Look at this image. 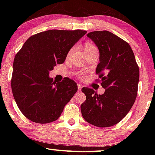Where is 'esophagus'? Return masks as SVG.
Masks as SVG:
<instances>
[{"mask_svg":"<svg viewBox=\"0 0 155 155\" xmlns=\"http://www.w3.org/2000/svg\"><path fill=\"white\" fill-rule=\"evenodd\" d=\"M77 87H78V91L80 92L81 90V88H82V86H81V85L80 84H78Z\"/></svg>","mask_w":155,"mask_h":155,"instance_id":"obj_1","label":"esophagus"}]
</instances>
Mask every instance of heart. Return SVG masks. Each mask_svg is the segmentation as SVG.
<instances>
[{"label":"heart","mask_w":155,"mask_h":155,"mask_svg":"<svg viewBox=\"0 0 155 155\" xmlns=\"http://www.w3.org/2000/svg\"><path fill=\"white\" fill-rule=\"evenodd\" d=\"M74 49H75V47H72L71 49L69 50L68 53V57H69L71 54V53L73 52V51H74ZM84 49H85V51H86V52H87V51H92V50H97V47H96L93 44L90 43V42H87V43L85 44ZM79 75L80 77H81V78L84 77L83 73H79Z\"/></svg>","instance_id":"heart-1"}]
</instances>
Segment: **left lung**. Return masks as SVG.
I'll list each match as a JSON object with an SVG mask.
<instances>
[{
  "label": "left lung",
  "instance_id": "obj_1",
  "mask_svg": "<svg viewBox=\"0 0 155 155\" xmlns=\"http://www.w3.org/2000/svg\"><path fill=\"white\" fill-rule=\"evenodd\" d=\"M87 36L100 51V63L96 74L105 92L98 95L92 88L83 87L86 100L81 105L83 118L99 127H107L120 122L136 101L139 81V68L130 46L107 31H93Z\"/></svg>",
  "mask_w": 155,
  "mask_h": 155
}]
</instances>
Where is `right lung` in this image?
Segmentation results:
<instances>
[{"label":"right lung","mask_w":155,"mask_h":155,"mask_svg":"<svg viewBox=\"0 0 155 155\" xmlns=\"http://www.w3.org/2000/svg\"><path fill=\"white\" fill-rule=\"evenodd\" d=\"M86 31L49 30L32 35L15 55L12 90L19 110L32 122L46 124L59 118L77 91L69 78L54 82L49 72L64 63L69 50Z\"/></svg>","instance_id":"1"}]
</instances>
